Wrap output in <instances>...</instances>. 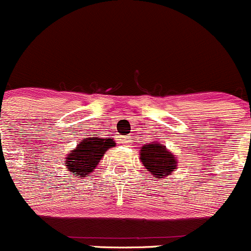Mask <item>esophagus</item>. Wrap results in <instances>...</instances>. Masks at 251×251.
Here are the masks:
<instances>
[{"mask_svg": "<svg viewBox=\"0 0 251 251\" xmlns=\"http://www.w3.org/2000/svg\"><path fill=\"white\" fill-rule=\"evenodd\" d=\"M120 143L121 144H127V143H130V141H131V138L130 137H126V136H121L120 137Z\"/></svg>", "mask_w": 251, "mask_h": 251, "instance_id": "esophagus-1", "label": "esophagus"}]
</instances>
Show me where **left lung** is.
Segmentation results:
<instances>
[{"instance_id": "left-lung-1", "label": "left lung", "mask_w": 251, "mask_h": 251, "mask_svg": "<svg viewBox=\"0 0 251 251\" xmlns=\"http://www.w3.org/2000/svg\"><path fill=\"white\" fill-rule=\"evenodd\" d=\"M140 159L147 171L155 178H165L166 176L176 171L177 156L171 153L165 144L151 142L141 147Z\"/></svg>"}]
</instances>
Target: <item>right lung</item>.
<instances>
[{
	"instance_id": "1",
	"label": "right lung",
	"mask_w": 251,
	"mask_h": 251,
	"mask_svg": "<svg viewBox=\"0 0 251 251\" xmlns=\"http://www.w3.org/2000/svg\"><path fill=\"white\" fill-rule=\"evenodd\" d=\"M113 137H87L78 142L76 148L67 154V170L75 177L92 174L107 151L115 147Z\"/></svg>"
}]
</instances>
